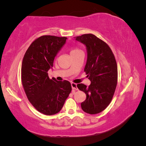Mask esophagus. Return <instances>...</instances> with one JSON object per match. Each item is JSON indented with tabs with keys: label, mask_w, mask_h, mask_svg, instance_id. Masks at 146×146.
<instances>
[{
	"label": "esophagus",
	"mask_w": 146,
	"mask_h": 146,
	"mask_svg": "<svg viewBox=\"0 0 146 146\" xmlns=\"http://www.w3.org/2000/svg\"><path fill=\"white\" fill-rule=\"evenodd\" d=\"M71 88H72L73 90H78L77 85H76V84L72 82L71 84Z\"/></svg>",
	"instance_id": "obj_1"
}]
</instances>
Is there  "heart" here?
<instances>
[{
	"label": "heart",
	"mask_w": 146,
	"mask_h": 146,
	"mask_svg": "<svg viewBox=\"0 0 146 146\" xmlns=\"http://www.w3.org/2000/svg\"><path fill=\"white\" fill-rule=\"evenodd\" d=\"M80 51V49H77V48H73V49H71V50L70 53H71V54L77 53V52H78V51Z\"/></svg>",
	"instance_id": "1"
}]
</instances>
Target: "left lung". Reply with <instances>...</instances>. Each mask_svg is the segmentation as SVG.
<instances>
[{
    "label": "left lung",
    "mask_w": 146,
    "mask_h": 146,
    "mask_svg": "<svg viewBox=\"0 0 146 146\" xmlns=\"http://www.w3.org/2000/svg\"><path fill=\"white\" fill-rule=\"evenodd\" d=\"M86 46L87 61L84 71L91 81L87 87L78 84L77 88L86 95L81 103L84 111L94 115L102 112L110 104L117 84V65L111 49L93 34L74 37Z\"/></svg>",
    "instance_id": "obj_1"
}]
</instances>
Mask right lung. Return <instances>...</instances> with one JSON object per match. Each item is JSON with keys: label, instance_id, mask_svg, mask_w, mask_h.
<instances>
[{"label": "right lung", "instance_id": "add662e5", "mask_svg": "<svg viewBox=\"0 0 146 146\" xmlns=\"http://www.w3.org/2000/svg\"><path fill=\"white\" fill-rule=\"evenodd\" d=\"M66 40L64 36H40L32 42L24 56L21 79L24 91L33 107L44 115L60 111L71 91L69 81L50 79L48 73Z\"/></svg>", "mask_w": 146, "mask_h": 146}]
</instances>
